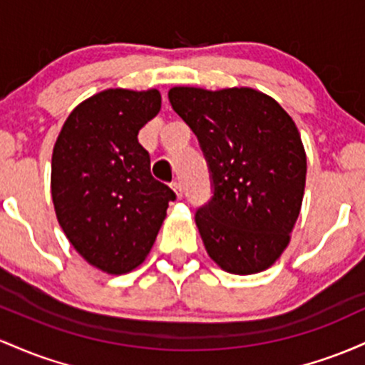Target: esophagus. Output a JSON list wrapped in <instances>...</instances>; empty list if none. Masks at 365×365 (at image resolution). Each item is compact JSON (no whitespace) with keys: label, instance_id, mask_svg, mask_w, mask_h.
<instances>
[{"label":"esophagus","instance_id":"34e87169","mask_svg":"<svg viewBox=\"0 0 365 365\" xmlns=\"http://www.w3.org/2000/svg\"><path fill=\"white\" fill-rule=\"evenodd\" d=\"M170 186H172V190L175 191V195H178V198H182V184L179 181H174Z\"/></svg>","mask_w":365,"mask_h":365}]
</instances>
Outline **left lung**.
Here are the masks:
<instances>
[{"label":"left lung","instance_id":"1","mask_svg":"<svg viewBox=\"0 0 365 365\" xmlns=\"http://www.w3.org/2000/svg\"><path fill=\"white\" fill-rule=\"evenodd\" d=\"M169 101L196 134L214 196L196 210L207 253L226 272L269 269L302 208L307 157L293 118L252 88H172Z\"/></svg>","mask_w":365,"mask_h":365}]
</instances>
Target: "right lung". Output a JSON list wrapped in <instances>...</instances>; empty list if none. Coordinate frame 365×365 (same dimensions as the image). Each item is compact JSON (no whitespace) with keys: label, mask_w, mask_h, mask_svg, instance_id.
<instances>
[{"label":"right lung","mask_w":365,"mask_h":365,"mask_svg":"<svg viewBox=\"0 0 365 365\" xmlns=\"http://www.w3.org/2000/svg\"><path fill=\"white\" fill-rule=\"evenodd\" d=\"M157 89H106L65 120L51 157L56 219L86 262L108 274L136 269L175 193L151 175L138 133L160 112Z\"/></svg>","instance_id":"right-lung-1"}]
</instances>
